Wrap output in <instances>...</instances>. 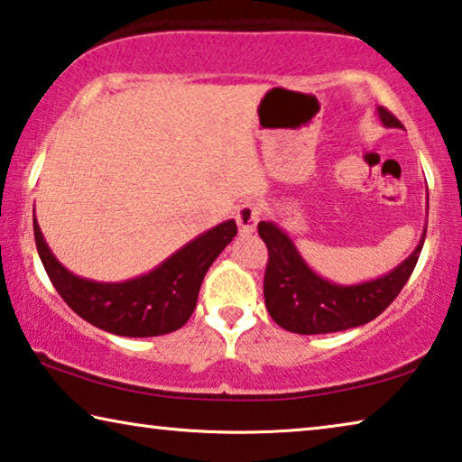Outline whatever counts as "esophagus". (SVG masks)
<instances>
[{"label":"esophagus","instance_id":"34e87169","mask_svg":"<svg viewBox=\"0 0 462 462\" xmlns=\"http://www.w3.org/2000/svg\"><path fill=\"white\" fill-rule=\"evenodd\" d=\"M261 217V209L254 203H245L240 205L236 211V224L240 234H253L257 228V222Z\"/></svg>","mask_w":462,"mask_h":462}]
</instances>
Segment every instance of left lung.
<instances>
[{
    "instance_id": "left-lung-1",
    "label": "left lung",
    "mask_w": 462,
    "mask_h": 462,
    "mask_svg": "<svg viewBox=\"0 0 462 462\" xmlns=\"http://www.w3.org/2000/svg\"><path fill=\"white\" fill-rule=\"evenodd\" d=\"M377 114L383 126L402 128L385 107H377ZM257 230L270 253L263 297L272 319L292 334H332L375 319L401 294L421 254L428 226L417 249L401 265L382 278L353 286L334 284L315 273L288 234L273 222H259Z\"/></svg>"
}]
</instances>
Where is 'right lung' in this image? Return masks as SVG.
<instances>
[{"mask_svg": "<svg viewBox=\"0 0 462 462\" xmlns=\"http://www.w3.org/2000/svg\"><path fill=\"white\" fill-rule=\"evenodd\" d=\"M32 230L45 272L74 313L109 334L149 338L176 332L189 321L205 273L236 236V222L228 219L216 226L184 245L155 270L118 284L85 280L68 272L53 257L34 216Z\"/></svg>", "mask_w": 462, "mask_h": 462, "instance_id": "1", "label": "right lung"}]
</instances>
